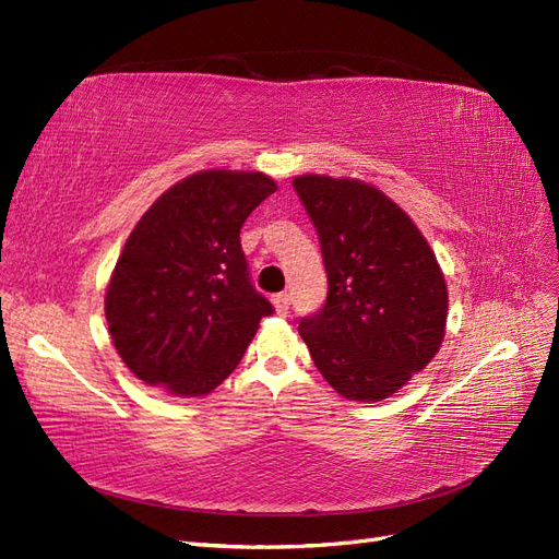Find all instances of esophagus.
Masks as SVG:
<instances>
[{
	"label": "esophagus",
	"instance_id": "esophagus-1",
	"mask_svg": "<svg viewBox=\"0 0 559 559\" xmlns=\"http://www.w3.org/2000/svg\"><path fill=\"white\" fill-rule=\"evenodd\" d=\"M273 305H275L277 314L286 317L288 314V305H292V296H288V294H275L273 296Z\"/></svg>",
	"mask_w": 559,
	"mask_h": 559
}]
</instances>
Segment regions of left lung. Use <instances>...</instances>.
Returning <instances> with one entry per match:
<instances>
[{
  "label": "left lung",
  "instance_id": "1",
  "mask_svg": "<svg viewBox=\"0 0 559 559\" xmlns=\"http://www.w3.org/2000/svg\"><path fill=\"white\" fill-rule=\"evenodd\" d=\"M294 189L329 275L323 307L300 319L298 333L340 395L379 402L426 368L444 342V275L416 224L377 187L300 176Z\"/></svg>",
  "mask_w": 559,
  "mask_h": 559
}]
</instances>
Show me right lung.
<instances>
[{
	"label": "right lung",
	"instance_id": "right-lung-1",
	"mask_svg": "<svg viewBox=\"0 0 559 559\" xmlns=\"http://www.w3.org/2000/svg\"><path fill=\"white\" fill-rule=\"evenodd\" d=\"M275 189L263 173L201 170L131 230L106 292V321L120 358L147 386L207 395L275 312L240 247L245 219Z\"/></svg>",
	"mask_w": 559,
	"mask_h": 559
}]
</instances>
